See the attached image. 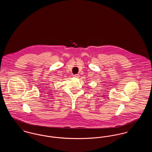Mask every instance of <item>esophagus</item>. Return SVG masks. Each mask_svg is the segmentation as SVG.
I'll return each instance as SVG.
<instances>
[{"instance_id": "esophagus-1", "label": "esophagus", "mask_w": 152, "mask_h": 152, "mask_svg": "<svg viewBox=\"0 0 152 152\" xmlns=\"http://www.w3.org/2000/svg\"><path fill=\"white\" fill-rule=\"evenodd\" d=\"M73 76H74L75 77H78L79 76V74H75V75H73Z\"/></svg>"}]
</instances>
